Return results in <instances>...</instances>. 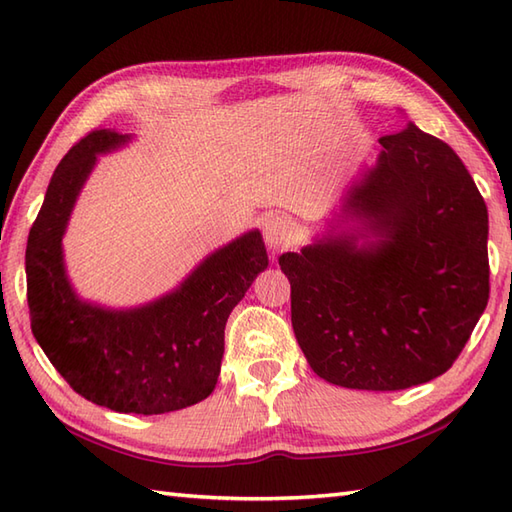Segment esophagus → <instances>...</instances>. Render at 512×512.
Masks as SVG:
<instances>
[{
	"instance_id": "esophagus-1",
	"label": "esophagus",
	"mask_w": 512,
	"mask_h": 512,
	"mask_svg": "<svg viewBox=\"0 0 512 512\" xmlns=\"http://www.w3.org/2000/svg\"><path fill=\"white\" fill-rule=\"evenodd\" d=\"M295 237H297V228H295V222H292L290 217L273 215V217H268V220H266L264 239L273 250L286 248L288 244L295 242Z\"/></svg>"
}]
</instances>
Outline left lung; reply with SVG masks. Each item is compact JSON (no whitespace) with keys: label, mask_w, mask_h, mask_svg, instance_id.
Returning <instances> with one entry per match:
<instances>
[{"label":"left lung","mask_w":512,"mask_h":512,"mask_svg":"<svg viewBox=\"0 0 512 512\" xmlns=\"http://www.w3.org/2000/svg\"><path fill=\"white\" fill-rule=\"evenodd\" d=\"M354 184L347 209L376 235L284 253L297 343L332 385L398 391L442 376L488 303V211L440 138L409 123Z\"/></svg>","instance_id":"8db88e82"}]
</instances>
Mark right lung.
I'll return each mask as SVG.
<instances>
[{"label": "right lung", "mask_w": 512, "mask_h": 512, "mask_svg": "<svg viewBox=\"0 0 512 512\" xmlns=\"http://www.w3.org/2000/svg\"><path fill=\"white\" fill-rule=\"evenodd\" d=\"M129 136L92 129L59 162L26 246L30 328L76 394L121 413L178 411L211 394L220 376L224 328L268 266L262 233L215 250L178 290L134 310H105L74 295L61 237L96 156Z\"/></svg>", "instance_id": "obj_1"}]
</instances>
